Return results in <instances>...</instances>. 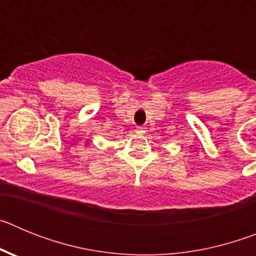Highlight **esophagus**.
<instances>
[{"label":"esophagus","mask_w":256,"mask_h":256,"mask_svg":"<svg viewBox=\"0 0 256 256\" xmlns=\"http://www.w3.org/2000/svg\"><path fill=\"white\" fill-rule=\"evenodd\" d=\"M136 132L138 133V134H144V128H142V126H137V130H136Z\"/></svg>","instance_id":"34e87169"}]
</instances>
